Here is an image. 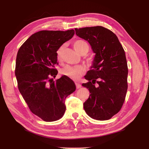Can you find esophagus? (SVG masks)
<instances>
[{"label":"esophagus","instance_id":"esophagus-1","mask_svg":"<svg viewBox=\"0 0 149 149\" xmlns=\"http://www.w3.org/2000/svg\"><path fill=\"white\" fill-rule=\"evenodd\" d=\"M75 84H76V88H77V89H79V88H80L81 87V84H80L79 83H76Z\"/></svg>","mask_w":149,"mask_h":149}]
</instances>
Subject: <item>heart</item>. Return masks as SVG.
<instances>
[{"label": "heart", "instance_id": "b5f03b06", "mask_svg": "<svg viewBox=\"0 0 149 149\" xmlns=\"http://www.w3.org/2000/svg\"><path fill=\"white\" fill-rule=\"evenodd\" d=\"M73 47L75 50L79 53L80 55H86L89 49V47L88 44L81 40H76L73 43ZM65 45L60 46L56 51L57 59L61 61L63 55ZM84 73V68L82 66H70L66 65L61 70V73L68 77L69 78L77 81L81 78Z\"/></svg>", "mask_w": 149, "mask_h": 149}]
</instances>
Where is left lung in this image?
<instances>
[{"mask_svg": "<svg viewBox=\"0 0 149 149\" xmlns=\"http://www.w3.org/2000/svg\"><path fill=\"white\" fill-rule=\"evenodd\" d=\"M74 30L76 35L88 41L96 53L91 69L84 76L89 81L82 84L91 93L83 104L84 111L94 119L108 120L120 110L127 91L124 49L117 36L102 26Z\"/></svg>", "mask_w": 149, "mask_h": 149, "instance_id": "left-lung-1", "label": "left lung"}]
</instances>
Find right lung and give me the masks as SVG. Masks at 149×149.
Wrapping results in <instances>:
<instances>
[{"label": "right lung", "mask_w": 149, "mask_h": 149, "mask_svg": "<svg viewBox=\"0 0 149 149\" xmlns=\"http://www.w3.org/2000/svg\"><path fill=\"white\" fill-rule=\"evenodd\" d=\"M73 29L42 30L31 35L20 47L15 74L18 88L33 114L46 122L62 118L66 97L76 89L66 76L54 81L58 74L56 51L73 37Z\"/></svg>", "instance_id": "obj_1"}]
</instances>
